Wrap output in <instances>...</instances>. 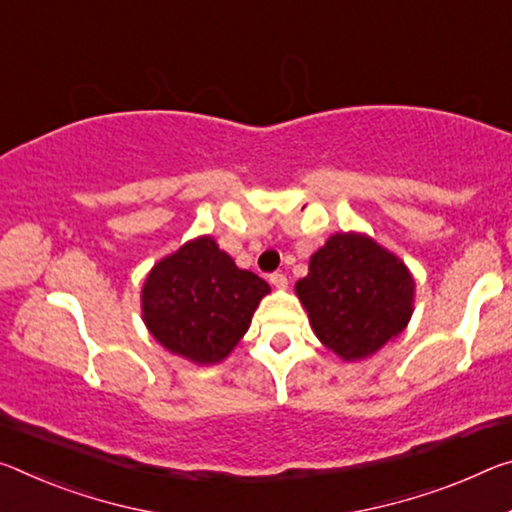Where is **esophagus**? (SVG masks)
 I'll return each mask as SVG.
<instances>
[{"mask_svg":"<svg viewBox=\"0 0 512 512\" xmlns=\"http://www.w3.org/2000/svg\"><path fill=\"white\" fill-rule=\"evenodd\" d=\"M271 285L275 289H285L287 287V275L285 273H271Z\"/></svg>","mask_w":512,"mask_h":512,"instance_id":"34e87169","label":"esophagus"}]
</instances>
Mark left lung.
<instances>
[{"label": "left lung", "instance_id": "1", "mask_svg": "<svg viewBox=\"0 0 512 512\" xmlns=\"http://www.w3.org/2000/svg\"><path fill=\"white\" fill-rule=\"evenodd\" d=\"M412 275L376 241L335 234L310 259L296 294L316 337L344 360L367 358L408 326Z\"/></svg>", "mask_w": 512, "mask_h": 512}]
</instances>
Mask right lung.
<instances>
[{
	"label": "right lung",
	"instance_id": "add662e5",
	"mask_svg": "<svg viewBox=\"0 0 512 512\" xmlns=\"http://www.w3.org/2000/svg\"><path fill=\"white\" fill-rule=\"evenodd\" d=\"M269 285L239 269L212 237L186 243L143 285V319L168 351L198 364L221 362L248 330Z\"/></svg>",
	"mask_w": 512,
	"mask_h": 512
}]
</instances>
